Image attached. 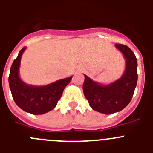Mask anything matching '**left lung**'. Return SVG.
<instances>
[{
    "label": "left lung",
    "mask_w": 153,
    "mask_h": 153,
    "mask_svg": "<svg viewBox=\"0 0 153 153\" xmlns=\"http://www.w3.org/2000/svg\"><path fill=\"white\" fill-rule=\"evenodd\" d=\"M115 47L126 60L124 74L117 80L103 85L84 74L83 93L90 107L99 113L112 114L121 111L130 102L137 84V59L129 47L117 44Z\"/></svg>",
    "instance_id": "obj_1"
}]
</instances>
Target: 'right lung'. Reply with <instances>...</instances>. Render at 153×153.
Listing matches in <instances>:
<instances>
[{"instance_id":"add662e5","label":"right lung","mask_w":153,"mask_h":153,"mask_svg":"<svg viewBox=\"0 0 153 153\" xmlns=\"http://www.w3.org/2000/svg\"><path fill=\"white\" fill-rule=\"evenodd\" d=\"M27 47H23L13 60L9 75V86L13 100L19 107L33 115H41L56 107L63 90L73 76L59 79L45 86L27 84L21 79L19 69L22 54Z\"/></svg>"}]
</instances>
